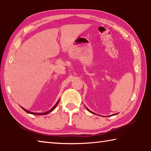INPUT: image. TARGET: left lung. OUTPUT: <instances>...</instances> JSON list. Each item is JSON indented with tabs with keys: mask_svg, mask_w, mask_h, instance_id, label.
<instances>
[{
	"mask_svg": "<svg viewBox=\"0 0 151 151\" xmlns=\"http://www.w3.org/2000/svg\"><path fill=\"white\" fill-rule=\"evenodd\" d=\"M86 109H87V110H88V111H89V112H90V113H93V112H92V111H90V110H89V109H88V107H87L86 106ZM117 115V114H113V115Z\"/></svg>",
	"mask_w": 151,
	"mask_h": 151,
	"instance_id": "left-lung-1",
	"label": "left lung"
}]
</instances>
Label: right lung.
<instances>
[{
    "instance_id": "right-lung-1",
    "label": "right lung",
    "mask_w": 151,
    "mask_h": 151,
    "mask_svg": "<svg viewBox=\"0 0 151 151\" xmlns=\"http://www.w3.org/2000/svg\"><path fill=\"white\" fill-rule=\"evenodd\" d=\"M60 99H59V100H58V101H57L56 104H55L54 106L51 109H50L49 111H46V112H44V113H34V112L30 111H28V110H26V109H24V108H23L22 107H21V106H20V107H22V109H23L24 110L26 113H30V114H32V115H47V114H48L49 113L52 112V111L55 109V107H56V106H57V105L58 104V103H59V101H60Z\"/></svg>"
}]
</instances>
